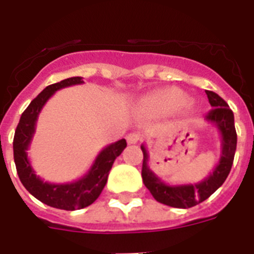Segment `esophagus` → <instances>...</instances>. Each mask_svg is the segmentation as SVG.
Wrapping results in <instances>:
<instances>
[{
    "mask_svg": "<svg viewBox=\"0 0 254 254\" xmlns=\"http://www.w3.org/2000/svg\"><path fill=\"white\" fill-rule=\"evenodd\" d=\"M126 140H127L128 143H137L138 141L141 140V137L138 133H128L127 134V137H126Z\"/></svg>",
    "mask_w": 254,
    "mask_h": 254,
    "instance_id": "esophagus-1",
    "label": "esophagus"
}]
</instances>
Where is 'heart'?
<instances>
[{"label": "heart", "instance_id": "1", "mask_svg": "<svg viewBox=\"0 0 254 254\" xmlns=\"http://www.w3.org/2000/svg\"><path fill=\"white\" fill-rule=\"evenodd\" d=\"M190 103V98L185 91L176 87H169V89H163V90L150 94L142 100L141 104L143 109L151 113L172 114L186 108ZM190 113H197V109H192Z\"/></svg>", "mask_w": 254, "mask_h": 254}]
</instances>
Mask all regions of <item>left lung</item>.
<instances>
[{"label":"left lung","instance_id":"1","mask_svg":"<svg viewBox=\"0 0 254 254\" xmlns=\"http://www.w3.org/2000/svg\"><path fill=\"white\" fill-rule=\"evenodd\" d=\"M206 95H207L211 107L214 108L206 116V121L216 127L221 137L220 159L207 178L198 183L176 186L168 185L150 169L149 152L145 145H141V150L143 152L142 172H141L143 185L146 186L150 193L158 202L170 206V207L190 208L203 202L217 188L223 186L232 169L235 150H237L234 114L229 108L228 103L216 93L206 90Z\"/></svg>","mask_w":254,"mask_h":254}]
</instances>
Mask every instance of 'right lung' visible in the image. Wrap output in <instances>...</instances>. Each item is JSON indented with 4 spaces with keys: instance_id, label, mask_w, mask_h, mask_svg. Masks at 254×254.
Listing matches in <instances>:
<instances>
[{
    "instance_id": "add662e5",
    "label": "right lung",
    "mask_w": 254,
    "mask_h": 254,
    "mask_svg": "<svg viewBox=\"0 0 254 254\" xmlns=\"http://www.w3.org/2000/svg\"><path fill=\"white\" fill-rule=\"evenodd\" d=\"M80 84H84V80L76 76L47 86L21 114L13 136V160L22 186L40 202L67 211L87 207L100 196L103 188L107 185L114 160L127 146L125 138L105 146L98 154L89 172L75 182L56 185L44 182L35 174L28 158V150L34 136L40 111L56 91Z\"/></svg>"
}]
</instances>
